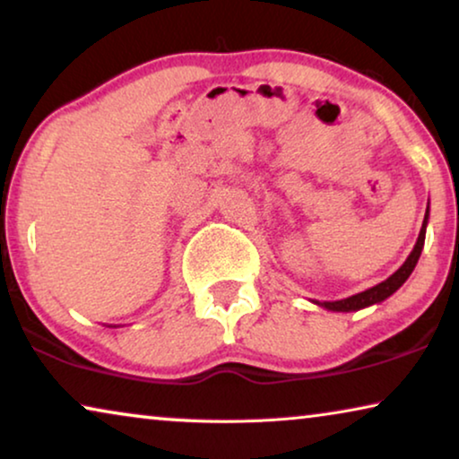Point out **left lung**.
<instances>
[{"mask_svg":"<svg viewBox=\"0 0 459 459\" xmlns=\"http://www.w3.org/2000/svg\"><path fill=\"white\" fill-rule=\"evenodd\" d=\"M429 215H430V206H426V215H424V221H422V230H420V236L416 240V247H413V250L410 253V256L405 259L403 265H401L397 272L391 275V278L380 281V284L369 288V290L353 294V297H349V299L332 300V303H330V300H325V303H319V300H316V305L324 307V309H328V311L349 313V311L366 309V307H369V305H378V303H382V300H386L388 297H391V294L397 292L399 288L405 284V280L410 278L413 269H416L420 255H422L424 238H426V225H429Z\"/></svg>","mask_w":459,"mask_h":459,"instance_id":"left-lung-1","label":"left lung"}]
</instances>
